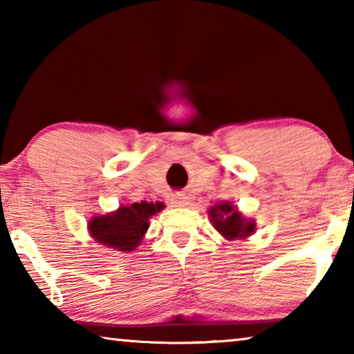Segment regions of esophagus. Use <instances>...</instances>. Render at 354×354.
Here are the masks:
<instances>
[{"label": "esophagus", "mask_w": 354, "mask_h": 354, "mask_svg": "<svg viewBox=\"0 0 354 354\" xmlns=\"http://www.w3.org/2000/svg\"><path fill=\"white\" fill-rule=\"evenodd\" d=\"M176 206H187L189 205V196L184 195V194H179L175 196V200H173Z\"/></svg>", "instance_id": "1"}]
</instances>
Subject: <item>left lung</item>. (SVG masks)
<instances>
[{
    "label": "left lung",
    "instance_id": "obj_1",
    "mask_svg": "<svg viewBox=\"0 0 354 354\" xmlns=\"http://www.w3.org/2000/svg\"><path fill=\"white\" fill-rule=\"evenodd\" d=\"M212 226L226 241H245L256 231V220L247 218L231 201H221L209 207Z\"/></svg>",
    "mask_w": 354,
    "mask_h": 354
}]
</instances>
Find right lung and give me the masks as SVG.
Segmentation results:
<instances>
[{"mask_svg": "<svg viewBox=\"0 0 354 354\" xmlns=\"http://www.w3.org/2000/svg\"><path fill=\"white\" fill-rule=\"evenodd\" d=\"M165 207L164 203L140 201L122 205L104 215H93L87 223V231L95 242L120 253L136 251L145 237L149 218Z\"/></svg>", "mask_w": 354, "mask_h": 354, "instance_id": "right-lung-1", "label": "right lung"}]
</instances>
